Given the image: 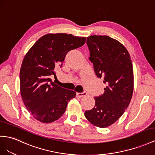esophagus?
Wrapping results in <instances>:
<instances>
[{
  "label": "esophagus",
  "instance_id": "1",
  "mask_svg": "<svg viewBox=\"0 0 155 155\" xmlns=\"http://www.w3.org/2000/svg\"><path fill=\"white\" fill-rule=\"evenodd\" d=\"M87 95V93L86 92H83L82 93H77V96L78 97H82L84 96H86Z\"/></svg>",
  "mask_w": 155,
  "mask_h": 155
}]
</instances>
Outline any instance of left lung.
<instances>
[{"label": "left lung", "mask_w": 155, "mask_h": 155, "mask_svg": "<svg viewBox=\"0 0 155 155\" xmlns=\"http://www.w3.org/2000/svg\"><path fill=\"white\" fill-rule=\"evenodd\" d=\"M86 44L95 73L107 86L104 94L94 97V107L86 110L84 115L94 126L106 128L115 122L130 104L134 90L132 63L128 50L115 39L91 35Z\"/></svg>", "instance_id": "left-lung-1"}]
</instances>
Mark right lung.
<instances>
[{
    "label": "right lung",
    "mask_w": 155,
    "mask_h": 155,
    "mask_svg": "<svg viewBox=\"0 0 155 155\" xmlns=\"http://www.w3.org/2000/svg\"><path fill=\"white\" fill-rule=\"evenodd\" d=\"M85 37L66 33L47 34L34 44L23 59L19 73L20 92L27 110L37 120L50 123L64 114L68 102L76 96L50 78L56 77L55 67H62L69 51L84 45Z\"/></svg>",
    "instance_id": "1"
}]
</instances>
